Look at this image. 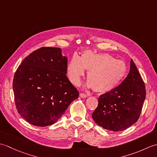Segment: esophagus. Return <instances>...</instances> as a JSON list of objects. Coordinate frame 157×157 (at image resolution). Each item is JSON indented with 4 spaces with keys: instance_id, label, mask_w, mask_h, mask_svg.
Here are the masks:
<instances>
[{
    "instance_id": "1",
    "label": "esophagus",
    "mask_w": 157,
    "mask_h": 157,
    "mask_svg": "<svg viewBox=\"0 0 157 157\" xmlns=\"http://www.w3.org/2000/svg\"><path fill=\"white\" fill-rule=\"evenodd\" d=\"M79 96H80V97L82 98H85L87 97V94H84V93H80V94H79Z\"/></svg>"
}]
</instances>
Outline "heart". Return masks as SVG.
Masks as SVG:
<instances>
[{
	"label": "heart",
	"mask_w": 157,
	"mask_h": 157,
	"mask_svg": "<svg viewBox=\"0 0 157 157\" xmlns=\"http://www.w3.org/2000/svg\"><path fill=\"white\" fill-rule=\"evenodd\" d=\"M88 71L86 86L94 91L106 93L115 88L124 78L127 72L125 63L107 53H96L86 51L80 57L73 55L67 68V75L73 84L79 86L82 78Z\"/></svg>",
	"instance_id": "obj_1"
}]
</instances>
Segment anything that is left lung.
<instances>
[{"mask_svg":"<svg viewBox=\"0 0 157 157\" xmlns=\"http://www.w3.org/2000/svg\"><path fill=\"white\" fill-rule=\"evenodd\" d=\"M145 98L144 82L131 59L128 76L117 87L101 95L92 118L102 128L123 131L138 121Z\"/></svg>","mask_w":157,"mask_h":157,"instance_id":"1","label":"left lung"}]
</instances>
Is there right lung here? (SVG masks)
I'll list each match as a JSON object with an SVG mask.
<instances>
[{"mask_svg":"<svg viewBox=\"0 0 157 157\" xmlns=\"http://www.w3.org/2000/svg\"><path fill=\"white\" fill-rule=\"evenodd\" d=\"M67 68V58L55 47L36 50L18 67L13 89L17 110L26 121L40 127L54 124L78 98Z\"/></svg>","mask_w":157,"mask_h":157,"instance_id":"right-lung-1","label":"right lung"}]
</instances>
